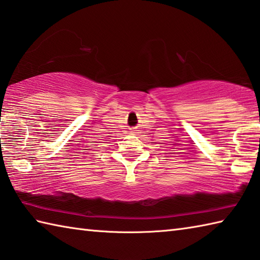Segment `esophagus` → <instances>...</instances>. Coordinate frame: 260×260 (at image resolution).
I'll list each match as a JSON object with an SVG mask.
<instances>
[{
    "label": "esophagus",
    "instance_id": "1",
    "mask_svg": "<svg viewBox=\"0 0 260 260\" xmlns=\"http://www.w3.org/2000/svg\"><path fill=\"white\" fill-rule=\"evenodd\" d=\"M135 131H137L136 128H132V129H131V132H135Z\"/></svg>",
    "mask_w": 260,
    "mask_h": 260
}]
</instances>
